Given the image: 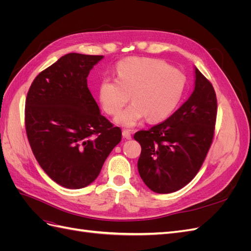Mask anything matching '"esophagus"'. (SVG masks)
<instances>
[{
  "label": "esophagus",
  "mask_w": 251,
  "mask_h": 251,
  "mask_svg": "<svg viewBox=\"0 0 251 251\" xmlns=\"http://www.w3.org/2000/svg\"><path fill=\"white\" fill-rule=\"evenodd\" d=\"M123 136L126 139H131L132 138V135L131 132L128 130H123Z\"/></svg>",
  "instance_id": "esophagus-1"
}]
</instances>
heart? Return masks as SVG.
Returning a JSON list of instances; mask_svg holds the SVG:
<instances>
[{"instance_id":"1","label":"heart","mask_w":251,"mask_h":251,"mask_svg":"<svg viewBox=\"0 0 251 251\" xmlns=\"http://www.w3.org/2000/svg\"><path fill=\"white\" fill-rule=\"evenodd\" d=\"M185 77L162 60L130 57L116 65V79L103 78L98 86V98L104 112L117 115L116 123L132 127L147 116L155 123L169 117L183 95Z\"/></svg>"}]
</instances>
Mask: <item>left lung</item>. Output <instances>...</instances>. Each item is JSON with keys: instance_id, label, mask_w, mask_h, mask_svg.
<instances>
[{"instance_id": "8db88e82", "label": "left lung", "mask_w": 251, "mask_h": 251, "mask_svg": "<svg viewBox=\"0 0 251 251\" xmlns=\"http://www.w3.org/2000/svg\"><path fill=\"white\" fill-rule=\"evenodd\" d=\"M195 73V89L188 100L163 123L134 135L141 146L139 175L157 194L174 193L188 184L214 139L218 108L215 89L197 68Z\"/></svg>"}]
</instances>
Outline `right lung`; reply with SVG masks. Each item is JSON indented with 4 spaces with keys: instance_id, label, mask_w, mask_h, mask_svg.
Masks as SVG:
<instances>
[{
    "instance_id": "1",
    "label": "right lung",
    "mask_w": 251,
    "mask_h": 251,
    "mask_svg": "<svg viewBox=\"0 0 251 251\" xmlns=\"http://www.w3.org/2000/svg\"><path fill=\"white\" fill-rule=\"evenodd\" d=\"M102 55L68 53L34 78L26 97L25 127L35 159L66 188L98 177L121 140V130L100 114L88 88L90 70Z\"/></svg>"
}]
</instances>
